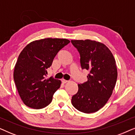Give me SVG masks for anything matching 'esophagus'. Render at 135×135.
Here are the masks:
<instances>
[{"label": "esophagus", "instance_id": "esophagus-1", "mask_svg": "<svg viewBox=\"0 0 135 135\" xmlns=\"http://www.w3.org/2000/svg\"><path fill=\"white\" fill-rule=\"evenodd\" d=\"M62 82L64 84H65V83H66L68 82V81L66 80H64V79H62Z\"/></svg>", "mask_w": 135, "mask_h": 135}]
</instances>
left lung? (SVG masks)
<instances>
[{"mask_svg": "<svg viewBox=\"0 0 135 135\" xmlns=\"http://www.w3.org/2000/svg\"><path fill=\"white\" fill-rule=\"evenodd\" d=\"M80 54L82 69L89 71L88 81L78 84V91L71 98L73 107L90 114L103 107L110 98L117 78L115 58L103 43L90 39L71 40Z\"/></svg>", "mask_w": 135, "mask_h": 135, "instance_id": "1", "label": "left lung"}]
</instances>
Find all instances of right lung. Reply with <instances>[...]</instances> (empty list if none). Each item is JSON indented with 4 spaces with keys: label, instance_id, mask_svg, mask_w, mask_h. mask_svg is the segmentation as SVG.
<instances>
[{
    "label": "right lung",
    "instance_id": "add662e5",
    "mask_svg": "<svg viewBox=\"0 0 135 135\" xmlns=\"http://www.w3.org/2000/svg\"><path fill=\"white\" fill-rule=\"evenodd\" d=\"M70 41L66 39L45 38L27 45L20 54L13 71L18 94L26 106L42 109L52 102L54 93L60 87L61 81L52 77L46 79L47 69Z\"/></svg>",
    "mask_w": 135,
    "mask_h": 135
}]
</instances>
